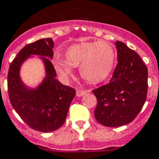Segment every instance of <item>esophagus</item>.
Here are the masks:
<instances>
[{"instance_id": "esophagus-1", "label": "esophagus", "mask_w": 159, "mask_h": 159, "mask_svg": "<svg viewBox=\"0 0 159 159\" xmlns=\"http://www.w3.org/2000/svg\"><path fill=\"white\" fill-rule=\"evenodd\" d=\"M86 93H87V91H84V90H77V97H82V96H84Z\"/></svg>"}]
</instances>
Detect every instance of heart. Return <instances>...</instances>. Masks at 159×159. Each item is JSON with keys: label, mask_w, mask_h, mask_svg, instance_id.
Segmentation results:
<instances>
[{"label": "heart", "mask_w": 159, "mask_h": 159, "mask_svg": "<svg viewBox=\"0 0 159 159\" xmlns=\"http://www.w3.org/2000/svg\"><path fill=\"white\" fill-rule=\"evenodd\" d=\"M66 58L55 56L52 64L64 77L72 74L73 67L79 66L81 77L89 82H100L111 72L116 53L113 47L104 42L81 43L69 47Z\"/></svg>", "instance_id": "b5f03b06"}]
</instances>
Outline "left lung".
<instances>
[{
	"instance_id": "1",
	"label": "left lung",
	"mask_w": 159,
	"mask_h": 159,
	"mask_svg": "<svg viewBox=\"0 0 159 159\" xmlns=\"http://www.w3.org/2000/svg\"><path fill=\"white\" fill-rule=\"evenodd\" d=\"M117 65L109 83L94 89L98 104L96 119L106 127L131 123L143 108L148 92V68L136 52L123 42H115Z\"/></svg>"
}]
</instances>
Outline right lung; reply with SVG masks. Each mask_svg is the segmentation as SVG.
<instances>
[{"label": "right lung", "mask_w": 159, "mask_h": 159, "mask_svg": "<svg viewBox=\"0 0 159 159\" xmlns=\"http://www.w3.org/2000/svg\"><path fill=\"white\" fill-rule=\"evenodd\" d=\"M53 47L52 38L26 45L12 61L7 77L8 94L13 108L29 127L42 133L53 132L63 125L76 95L75 89L61 84L56 78L57 73L51 62ZM34 55L43 61L45 77L36 87L31 88L21 79L20 68Z\"/></svg>", "instance_id": "obj_1"}]
</instances>
